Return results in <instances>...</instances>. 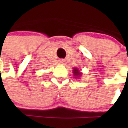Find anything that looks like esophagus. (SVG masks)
<instances>
[{
	"label": "esophagus",
	"instance_id": "1",
	"mask_svg": "<svg viewBox=\"0 0 128 128\" xmlns=\"http://www.w3.org/2000/svg\"><path fill=\"white\" fill-rule=\"evenodd\" d=\"M62 62H63V61H62Z\"/></svg>",
	"mask_w": 128,
	"mask_h": 128
}]
</instances>
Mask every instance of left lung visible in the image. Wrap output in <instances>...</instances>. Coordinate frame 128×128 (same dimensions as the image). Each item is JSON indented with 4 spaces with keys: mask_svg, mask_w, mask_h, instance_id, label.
Wrapping results in <instances>:
<instances>
[{
    "mask_svg": "<svg viewBox=\"0 0 128 128\" xmlns=\"http://www.w3.org/2000/svg\"><path fill=\"white\" fill-rule=\"evenodd\" d=\"M73 74H74V76L75 78H79V77L80 76L82 75V72L79 71V70H78V68H73Z\"/></svg>",
    "mask_w": 128,
    "mask_h": 128,
    "instance_id": "obj_1",
    "label": "left lung"
}]
</instances>
